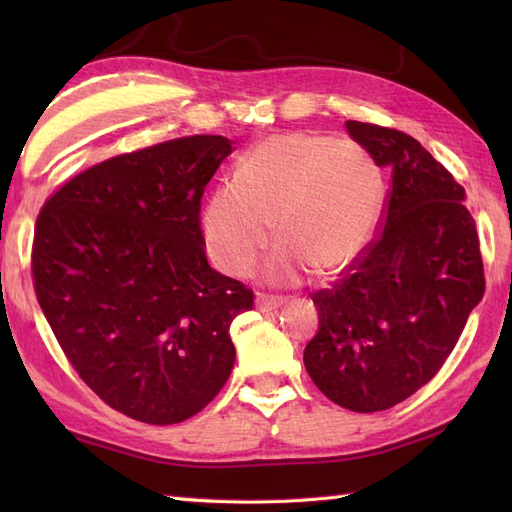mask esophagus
Segmentation results:
<instances>
[{"instance_id": "1", "label": "esophagus", "mask_w": 512, "mask_h": 512, "mask_svg": "<svg viewBox=\"0 0 512 512\" xmlns=\"http://www.w3.org/2000/svg\"><path fill=\"white\" fill-rule=\"evenodd\" d=\"M286 303L284 297H275V295H266V292H259L255 299V308L259 312H273L277 308H281Z\"/></svg>"}]
</instances>
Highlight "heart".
Returning a JSON list of instances; mask_svg holds the SVG:
<instances>
[{"label":"heart","instance_id":"b5f03b06","mask_svg":"<svg viewBox=\"0 0 512 512\" xmlns=\"http://www.w3.org/2000/svg\"><path fill=\"white\" fill-rule=\"evenodd\" d=\"M383 209V173L350 138L270 136L206 200V253L224 273L246 277L275 237L268 279L292 284L317 268L341 273L372 242Z\"/></svg>","mask_w":512,"mask_h":512}]
</instances>
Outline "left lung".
<instances>
[{
  "instance_id": "left-lung-1",
  "label": "left lung",
  "mask_w": 512,
  "mask_h": 512,
  "mask_svg": "<svg viewBox=\"0 0 512 512\" xmlns=\"http://www.w3.org/2000/svg\"><path fill=\"white\" fill-rule=\"evenodd\" d=\"M347 132L391 171V187L363 255L312 295L319 332L303 363L336 405L372 413L440 372L486 281L462 184L405 132L361 121Z\"/></svg>"
}]
</instances>
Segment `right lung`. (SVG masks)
Returning <instances> with one entry per match:
<instances>
[{
    "label": "right lung",
    "instance_id": "right-lung-1",
    "mask_svg": "<svg viewBox=\"0 0 512 512\" xmlns=\"http://www.w3.org/2000/svg\"><path fill=\"white\" fill-rule=\"evenodd\" d=\"M233 140L184 136L81 171L41 206L35 295L76 374L147 424L202 411L231 376L253 290L206 262L200 200Z\"/></svg>",
    "mask_w": 512,
    "mask_h": 512
}]
</instances>
